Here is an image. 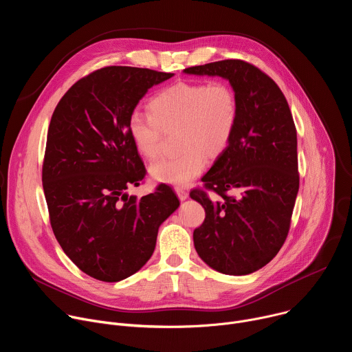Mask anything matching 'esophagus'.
<instances>
[{"label":"esophagus","mask_w":352,"mask_h":352,"mask_svg":"<svg viewBox=\"0 0 352 352\" xmlns=\"http://www.w3.org/2000/svg\"><path fill=\"white\" fill-rule=\"evenodd\" d=\"M175 192H177V195H178L179 200H185V199H188V190H186L185 188L177 186V188H175Z\"/></svg>","instance_id":"obj_1"}]
</instances>
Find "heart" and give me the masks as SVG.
<instances>
[{"instance_id":"obj_1","label":"heart","mask_w":352,"mask_h":352,"mask_svg":"<svg viewBox=\"0 0 352 352\" xmlns=\"http://www.w3.org/2000/svg\"><path fill=\"white\" fill-rule=\"evenodd\" d=\"M150 116L133 113L128 133L138 153L147 160L159 156L164 133L178 129L181 155L152 164L159 181L186 186L206 168L209 159L220 157L230 146L239 117V102L227 82H177L148 102Z\"/></svg>"}]
</instances>
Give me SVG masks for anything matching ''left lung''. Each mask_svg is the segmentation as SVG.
I'll use <instances>...</instances> for the list:
<instances>
[{
    "label": "left lung",
    "instance_id": "left-lung-1",
    "mask_svg": "<svg viewBox=\"0 0 352 352\" xmlns=\"http://www.w3.org/2000/svg\"><path fill=\"white\" fill-rule=\"evenodd\" d=\"M185 74L228 79L239 102L230 146L190 197L205 208L193 231L197 255L214 270L243 276L266 266L281 249L299 188L296 129L277 83L258 67L224 60ZM212 190L215 196L207 193ZM238 190V197L226 192Z\"/></svg>",
    "mask_w": 352,
    "mask_h": 352
}]
</instances>
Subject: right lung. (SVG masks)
<instances>
[{
  "mask_svg": "<svg viewBox=\"0 0 352 352\" xmlns=\"http://www.w3.org/2000/svg\"><path fill=\"white\" fill-rule=\"evenodd\" d=\"M174 74L104 67L79 79L50 121L43 189L50 224L65 255L87 276L116 283L153 255L160 224L179 200L162 184L136 199L146 175L128 120L153 85Z\"/></svg>",
  "mask_w": 352,
  "mask_h": 352,
  "instance_id": "1",
  "label": "right lung"
}]
</instances>
